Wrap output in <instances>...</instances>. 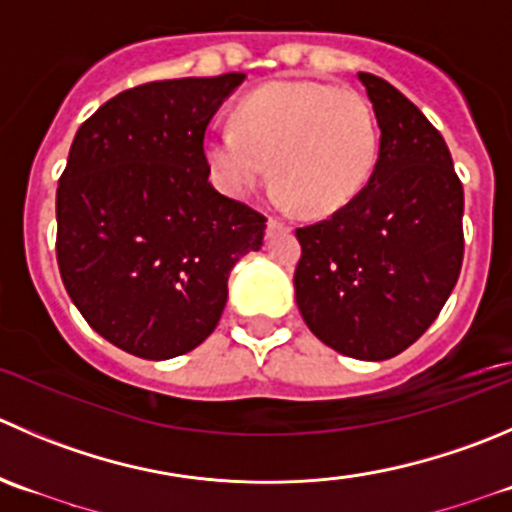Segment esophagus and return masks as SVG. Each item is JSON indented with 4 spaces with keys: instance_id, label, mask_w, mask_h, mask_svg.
<instances>
[{
    "instance_id": "34e87169",
    "label": "esophagus",
    "mask_w": 512,
    "mask_h": 512,
    "mask_svg": "<svg viewBox=\"0 0 512 512\" xmlns=\"http://www.w3.org/2000/svg\"><path fill=\"white\" fill-rule=\"evenodd\" d=\"M290 230V227L285 225V222L282 220H277V217H270V220H267V235H277V232H287Z\"/></svg>"
}]
</instances>
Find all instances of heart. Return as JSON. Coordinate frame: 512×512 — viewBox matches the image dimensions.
I'll list each match as a JSON object with an SVG mask.
<instances>
[{"instance_id": "1", "label": "heart", "mask_w": 512, "mask_h": 512, "mask_svg": "<svg viewBox=\"0 0 512 512\" xmlns=\"http://www.w3.org/2000/svg\"><path fill=\"white\" fill-rule=\"evenodd\" d=\"M380 132L370 104L352 89L295 79L247 94L235 127L205 137L215 185L230 197L262 185L272 162L275 197L310 217L345 207L375 170Z\"/></svg>"}]
</instances>
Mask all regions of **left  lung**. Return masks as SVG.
<instances>
[{"label": "left lung", "mask_w": 512, "mask_h": 512, "mask_svg": "<svg viewBox=\"0 0 512 512\" xmlns=\"http://www.w3.org/2000/svg\"><path fill=\"white\" fill-rule=\"evenodd\" d=\"M380 127L375 170L345 207L297 230L295 300L332 350L388 360L435 322L463 265V185L443 135L385 79L360 72Z\"/></svg>", "instance_id": "1"}]
</instances>
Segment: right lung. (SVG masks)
Returning a JSON list of instances; mask_svg holds the SVG:
<instances>
[{"mask_svg": "<svg viewBox=\"0 0 512 512\" xmlns=\"http://www.w3.org/2000/svg\"><path fill=\"white\" fill-rule=\"evenodd\" d=\"M245 74L124 89L74 135L57 187V265L94 332L170 360L212 335L265 215L210 185L205 132Z\"/></svg>", "mask_w": 512, "mask_h": 512, "instance_id": "right-lung-1", "label": "right lung"}]
</instances>
